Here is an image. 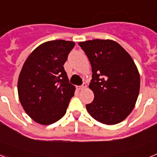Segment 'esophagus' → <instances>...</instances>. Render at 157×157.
I'll list each match as a JSON object with an SVG mask.
<instances>
[{
	"instance_id": "obj_1",
	"label": "esophagus",
	"mask_w": 157,
	"mask_h": 157,
	"mask_svg": "<svg viewBox=\"0 0 157 157\" xmlns=\"http://www.w3.org/2000/svg\"><path fill=\"white\" fill-rule=\"evenodd\" d=\"M86 87V84L85 82H83L82 85L79 86H78L77 89H78V90H83V89H85Z\"/></svg>"
}]
</instances>
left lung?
Returning a JSON list of instances; mask_svg holds the SVG:
<instances>
[{
	"instance_id": "left-lung-1",
	"label": "left lung",
	"mask_w": 157,
	"mask_h": 157,
	"mask_svg": "<svg viewBox=\"0 0 157 157\" xmlns=\"http://www.w3.org/2000/svg\"><path fill=\"white\" fill-rule=\"evenodd\" d=\"M92 67L90 89L94 99L88 112L107 125L124 120L134 109L140 90V75L130 54L116 41L94 39L78 43Z\"/></svg>"
}]
</instances>
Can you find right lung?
I'll list each match as a JSON object with an SVG mask.
<instances>
[{
	"label": "right lung",
	"instance_id": "add662e5",
	"mask_svg": "<svg viewBox=\"0 0 157 157\" xmlns=\"http://www.w3.org/2000/svg\"><path fill=\"white\" fill-rule=\"evenodd\" d=\"M74 41H47L26 59L18 80V94L27 114L37 123L49 125L66 113L75 88L69 82L63 64Z\"/></svg>",
	"mask_w": 157,
	"mask_h": 157
}]
</instances>
